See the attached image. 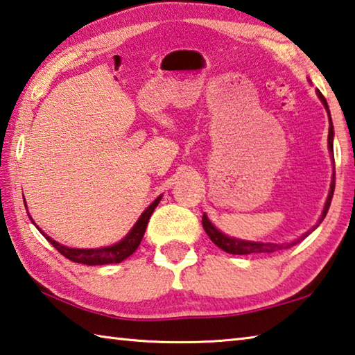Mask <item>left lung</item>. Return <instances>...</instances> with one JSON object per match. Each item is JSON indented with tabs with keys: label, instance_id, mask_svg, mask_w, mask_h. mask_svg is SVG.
Returning <instances> with one entry per match:
<instances>
[{
	"label": "left lung",
	"instance_id": "8db88e82",
	"mask_svg": "<svg viewBox=\"0 0 355 355\" xmlns=\"http://www.w3.org/2000/svg\"><path fill=\"white\" fill-rule=\"evenodd\" d=\"M318 98L321 99L322 105H324L326 110H327V115H329V121H331V126H329V135H327V145H329V151L331 154L334 153V124H332V118H331V112H329V105L326 98L321 95V92H318ZM334 159V157H332ZM334 189H335V162H334V174H332V182H331V190H329V195H327V200L324 204V209H322L321 216L316 225L307 231L306 234H302L300 239L291 241V243H263V241H250V240H240V239H235V237H229V235L223 234L220 229H216L212 221L207 218V215L204 214L202 215V227L206 234L210 237V240L214 241V243L220 248V250L226 251L229 254H237V256H245V254H260V252H275V251H281V250H287V248H291L300 243L301 240H304L307 237L309 234H312L316 227L321 225V221L324 220V216L329 210V206H331V201H332V195H334Z\"/></svg>",
	"mask_w": 355,
	"mask_h": 355
}]
</instances>
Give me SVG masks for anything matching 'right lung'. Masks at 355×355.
<instances>
[{
    "label": "right lung",
    "instance_id": "obj_1",
    "mask_svg": "<svg viewBox=\"0 0 355 355\" xmlns=\"http://www.w3.org/2000/svg\"><path fill=\"white\" fill-rule=\"evenodd\" d=\"M160 200H162V195L155 198V200L151 204H149V206L145 210H143V214L139 216V220H137V223L132 226V229H130V231L126 234V237L121 239L120 241H118V243L110 245V246H103V248H92V250L68 248L65 245L58 243V241L53 240L51 237H49V235H46L39 226L35 225L33 218H31L29 212H28V216L31 218V221H33V225H35V227L39 229L43 237H45L49 241V243H51L55 248V250H58L62 254V256L70 259L71 262L84 263V265L120 263V262H123L124 259L132 256L137 248H139L143 235H145L148 221H149V218H151L154 209L157 207V204L160 202ZM24 207H28L26 202H24Z\"/></svg>",
    "mask_w": 355,
    "mask_h": 355
}]
</instances>
